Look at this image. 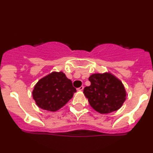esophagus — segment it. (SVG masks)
Returning a JSON list of instances; mask_svg holds the SVG:
<instances>
[{"label":"esophagus","instance_id":"obj_1","mask_svg":"<svg viewBox=\"0 0 153 153\" xmlns=\"http://www.w3.org/2000/svg\"><path fill=\"white\" fill-rule=\"evenodd\" d=\"M83 89H84V87H83V86H80V88H78V89H77V90H78V91H82V90H83Z\"/></svg>","mask_w":153,"mask_h":153}]
</instances>
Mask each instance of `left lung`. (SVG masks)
<instances>
[{
  "instance_id": "1",
  "label": "left lung",
  "mask_w": 153,
  "mask_h": 153,
  "mask_svg": "<svg viewBox=\"0 0 153 153\" xmlns=\"http://www.w3.org/2000/svg\"><path fill=\"white\" fill-rule=\"evenodd\" d=\"M91 85L84 88L83 93L92 108L99 113L116 111L126 99V91L123 82L108 72L94 73L89 77Z\"/></svg>"
}]
</instances>
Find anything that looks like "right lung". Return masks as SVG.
Returning a JSON list of instances; mask_svg holds the SVG:
<instances>
[{
	"mask_svg": "<svg viewBox=\"0 0 153 153\" xmlns=\"http://www.w3.org/2000/svg\"><path fill=\"white\" fill-rule=\"evenodd\" d=\"M75 92L76 89L65 73L53 71L38 80L32 94L40 108L56 112L71 100Z\"/></svg>",
	"mask_w": 153,
	"mask_h": 153,
	"instance_id": "right-lung-1",
	"label": "right lung"
}]
</instances>
